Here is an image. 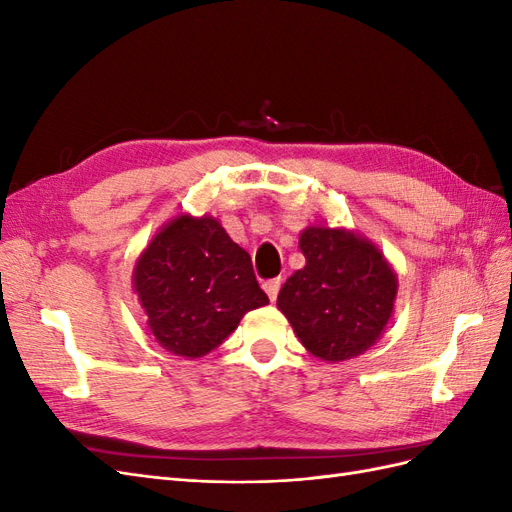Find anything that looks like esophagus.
I'll use <instances>...</instances> for the list:
<instances>
[{
  "mask_svg": "<svg viewBox=\"0 0 512 512\" xmlns=\"http://www.w3.org/2000/svg\"><path fill=\"white\" fill-rule=\"evenodd\" d=\"M262 288H265V292L269 294L271 303H275L277 292H280V288H282V280H280V277H275V280H267L265 284H262Z\"/></svg>",
  "mask_w": 512,
  "mask_h": 512,
  "instance_id": "obj_1",
  "label": "esophagus"
}]
</instances>
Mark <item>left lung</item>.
<instances>
[{"instance_id": "8db88e82", "label": "left lung", "mask_w": 512, "mask_h": 512, "mask_svg": "<svg viewBox=\"0 0 512 512\" xmlns=\"http://www.w3.org/2000/svg\"><path fill=\"white\" fill-rule=\"evenodd\" d=\"M299 247L305 267L288 277L277 307L318 359H354L389 324L397 275L374 243L344 228L307 226Z\"/></svg>"}]
</instances>
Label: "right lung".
Wrapping results in <instances>:
<instances>
[{"instance_id":"1","label":"right lung","mask_w":512,"mask_h":512,"mask_svg":"<svg viewBox=\"0 0 512 512\" xmlns=\"http://www.w3.org/2000/svg\"><path fill=\"white\" fill-rule=\"evenodd\" d=\"M134 290L156 342L185 359L218 348L250 309L269 303L250 254L209 215L170 220L136 260Z\"/></svg>"}]
</instances>
